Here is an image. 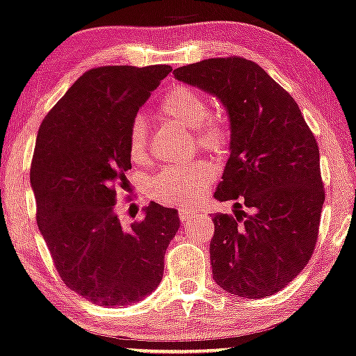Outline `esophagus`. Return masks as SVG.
Masks as SVG:
<instances>
[{"instance_id": "34e87169", "label": "esophagus", "mask_w": 356, "mask_h": 356, "mask_svg": "<svg viewBox=\"0 0 356 356\" xmlns=\"http://www.w3.org/2000/svg\"><path fill=\"white\" fill-rule=\"evenodd\" d=\"M195 214H196L195 209H188V208H179L178 209V216H179V221H181V222H188L193 216H195Z\"/></svg>"}]
</instances>
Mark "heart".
Wrapping results in <instances>:
<instances>
[{
    "instance_id": "b5f03b06",
    "label": "heart",
    "mask_w": 356,
    "mask_h": 356,
    "mask_svg": "<svg viewBox=\"0 0 356 356\" xmlns=\"http://www.w3.org/2000/svg\"><path fill=\"white\" fill-rule=\"evenodd\" d=\"M165 117L173 118L186 129L198 130V142L206 148H219L225 143V131L218 122L209 120L208 102L191 87H177L160 105ZM130 158L134 161L147 160L148 129L143 117H135L127 135ZM214 178V168L206 161L175 165L163 168L152 178L148 195L163 204L190 206L196 203Z\"/></svg>"
}]
</instances>
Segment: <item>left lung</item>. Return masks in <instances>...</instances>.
Segmentation results:
<instances>
[{
	"instance_id": "left-lung-1",
	"label": "left lung",
	"mask_w": 356,
	"mask_h": 356,
	"mask_svg": "<svg viewBox=\"0 0 356 356\" xmlns=\"http://www.w3.org/2000/svg\"><path fill=\"white\" fill-rule=\"evenodd\" d=\"M173 74L221 100L231 124L214 198L232 201L234 216H213V279L245 299L272 296L300 274L317 244L325 191L312 130L292 95L244 57L204 59Z\"/></svg>"
}]
</instances>
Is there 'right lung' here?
<instances>
[{"label":"right lung","mask_w":356,"mask_h":356,"mask_svg":"<svg viewBox=\"0 0 356 356\" xmlns=\"http://www.w3.org/2000/svg\"><path fill=\"white\" fill-rule=\"evenodd\" d=\"M170 72L166 64L90 69L38 131L31 186L39 231L63 282L97 305H131L150 296L179 227L177 209L153 201L130 227L115 209L131 168L129 127Z\"/></svg>","instance_id":"1"}]
</instances>
